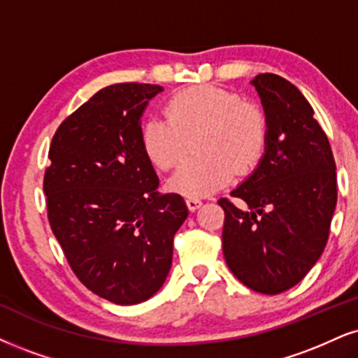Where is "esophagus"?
<instances>
[{
    "label": "esophagus",
    "mask_w": 358,
    "mask_h": 358,
    "mask_svg": "<svg viewBox=\"0 0 358 358\" xmlns=\"http://www.w3.org/2000/svg\"><path fill=\"white\" fill-rule=\"evenodd\" d=\"M186 204L189 207V210H196V209H199V207L202 206V201L201 199H196V197H187Z\"/></svg>",
    "instance_id": "obj_1"
}]
</instances>
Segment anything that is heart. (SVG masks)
<instances>
[{
    "instance_id": "obj_1",
    "label": "heart",
    "mask_w": 358,
    "mask_h": 358,
    "mask_svg": "<svg viewBox=\"0 0 358 358\" xmlns=\"http://www.w3.org/2000/svg\"><path fill=\"white\" fill-rule=\"evenodd\" d=\"M166 116L149 117L141 131L145 154L161 169L179 166L189 139L202 134V157L186 162L171 179L172 191L182 196H209L227 186L236 171L254 169L266 151V114L222 87L201 85L178 92L167 101Z\"/></svg>"
}]
</instances>
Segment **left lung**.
<instances>
[{"label": "left lung", "instance_id": "obj_1", "mask_svg": "<svg viewBox=\"0 0 358 358\" xmlns=\"http://www.w3.org/2000/svg\"><path fill=\"white\" fill-rule=\"evenodd\" d=\"M268 136L257 169L222 197V250L242 284L275 295L299 284L327 244L337 204V174L327 134L301 91L277 74L252 79Z\"/></svg>", "mask_w": 358, "mask_h": 358}]
</instances>
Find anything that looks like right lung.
I'll list each match as a JSON object with an SVG mask.
<instances>
[{
    "instance_id": "add662e5",
    "label": "right lung",
    "mask_w": 358,
    "mask_h": 358,
    "mask_svg": "<svg viewBox=\"0 0 358 358\" xmlns=\"http://www.w3.org/2000/svg\"><path fill=\"white\" fill-rule=\"evenodd\" d=\"M161 91L143 83L103 87L61 122L48 154L51 231L78 279L117 306L161 289L189 214L179 194L157 192L141 141V116Z\"/></svg>"
}]
</instances>
